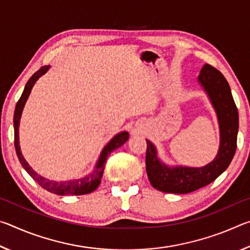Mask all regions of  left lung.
Returning a JSON list of instances; mask_svg holds the SVG:
<instances>
[{"instance_id":"8db88e82","label":"left lung","mask_w":250,"mask_h":250,"mask_svg":"<svg viewBox=\"0 0 250 250\" xmlns=\"http://www.w3.org/2000/svg\"><path fill=\"white\" fill-rule=\"evenodd\" d=\"M198 83L207 92L216 111L221 133L218 153L210 163L202 167H168L158 159L155 146L146 140V167L150 183L164 193L186 194L208 185L229 166L237 147L238 110L230 87L221 71L205 64L198 76Z\"/></svg>"}]
</instances>
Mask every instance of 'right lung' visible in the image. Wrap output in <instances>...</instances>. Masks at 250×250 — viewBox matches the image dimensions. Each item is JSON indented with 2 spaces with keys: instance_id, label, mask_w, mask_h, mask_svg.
<instances>
[{
  "instance_id": "right-lung-1",
  "label": "right lung",
  "mask_w": 250,
  "mask_h": 250,
  "mask_svg": "<svg viewBox=\"0 0 250 250\" xmlns=\"http://www.w3.org/2000/svg\"><path fill=\"white\" fill-rule=\"evenodd\" d=\"M48 69H49V66L41 67V68L28 79L27 83L25 84L23 94L19 99L18 104H16L15 111H14V145H15L16 154H18V158L20 160L21 164H22V167L26 170L28 174L31 175L33 179L42 186V188L47 189L48 192L58 194V195H83V194L91 193L94 192L100 184L101 177H103L104 170V164H105V161H107L108 155L111 153L113 150L118 149V147L121 146L125 142H126V140L129 139V133L124 131V132H120L117 135H115V137L111 139V141H110L108 145L104 147V150L101 151L98 162H97L95 167V170L92 171L90 174L83 176L82 179L73 180V181H64V182H54V181H49L47 179H45V177L37 174L36 172H34L33 168L28 166L26 160L24 159L22 152H21L20 139H19V125H20V120H21V116H22L23 108L25 105V103H26L29 94H31V90L34 86V83H35L36 80L39 79L41 76H43Z\"/></svg>"
}]
</instances>
